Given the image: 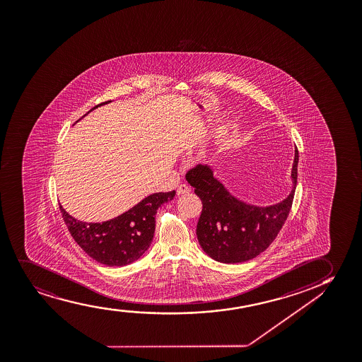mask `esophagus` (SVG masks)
Wrapping results in <instances>:
<instances>
[{
	"label": "esophagus",
	"instance_id": "1",
	"mask_svg": "<svg viewBox=\"0 0 362 362\" xmlns=\"http://www.w3.org/2000/svg\"><path fill=\"white\" fill-rule=\"evenodd\" d=\"M189 192H190V187L185 185V184H180L178 189H177V194L178 195H185V194H189Z\"/></svg>",
	"mask_w": 362,
	"mask_h": 362
}]
</instances>
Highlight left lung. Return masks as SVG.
<instances>
[{
	"label": "left lung",
	"mask_w": 362,
	"mask_h": 362,
	"mask_svg": "<svg viewBox=\"0 0 362 362\" xmlns=\"http://www.w3.org/2000/svg\"><path fill=\"white\" fill-rule=\"evenodd\" d=\"M299 152L295 148L289 195L277 204L257 206L240 200L216 178L210 165H197L187 173L202 202L197 235L202 250L214 261L239 264L254 259L272 244L291 212L298 180Z\"/></svg>",
	"instance_id": "left-lung-1"
}]
</instances>
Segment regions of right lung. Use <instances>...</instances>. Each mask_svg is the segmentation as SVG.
<instances>
[{"label": "right lung", "instance_id": "1", "mask_svg": "<svg viewBox=\"0 0 362 362\" xmlns=\"http://www.w3.org/2000/svg\"><path fill=\"white\" fill-rule=\"evenodd\" d=\"M110 103H100L89 112ZM175 197V190L155 192L124 214L103 223L78 221L66 212L62 205H59V210L71 237L90 257L106 266L122 267L138 261L148 251L155 234L157 210Z\"/></svg>", "mask_w": 362, "mask_h": 362}]
</instances>
